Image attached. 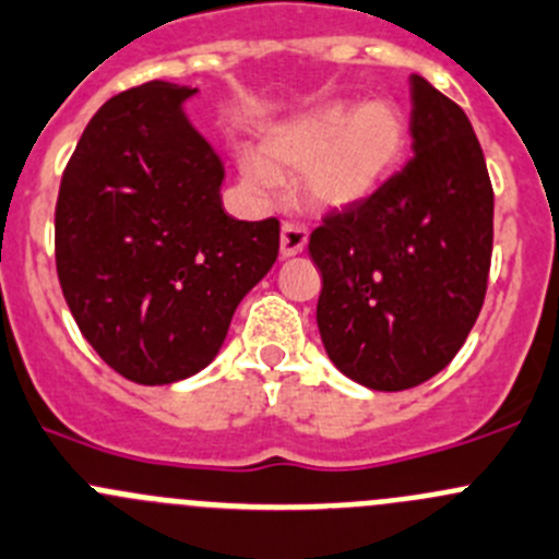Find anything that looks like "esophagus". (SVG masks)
Returning <instances> with one entry per match:
<instances>
[{
  "label": "esophagus",
  "mask_w": 559,
  "mask_h": 559,
  "mask_svg": "<svg viewBox=\"0 0 559 559\" xmlns=\"http://www.w3.org/2000/svg\"><path fill=\"white\" fill-rule=\"evenodd\" d=\"M306 242H308L306 226L295 224V221H286V224L281 226V257L284 259L302 253Z\"/></svg>",
  "instance_id": "obj_1"
}]
</instances>
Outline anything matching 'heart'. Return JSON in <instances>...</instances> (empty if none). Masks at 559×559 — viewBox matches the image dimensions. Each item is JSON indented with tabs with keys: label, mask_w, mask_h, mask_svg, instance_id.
I'll list each match as a JSON object with an SVG mask.
<instances>
[{
	"label": "heart",
	"mask_w": 559,
	"mask_h": 559,
	"mask_svg": "<svg viewBox=\"0 0 559 559\" xmlns=\"http://www.w3.org/2000/svg\"><path fill=\"white\" fill-rule=\"evenodd\" d=\"M409 128L393 100H330L273 124L259 139L257 160H242L248 186L302 175L308 199L324 210H349L377 197L399 171Z\"/></svg>",
	"instance_id": "heart-1"
}]
</instances>
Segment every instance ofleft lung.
Returning <instances> with one entry per match:
<instances>
[{
	"label": "left lung",
	"instance_id": "left-lung-1",
	"mask_svg": "<svg viewBox=\"0 0 559 559\" xmlns=\"http://www.w3.org/2000/svg\"><path fill=\"white\" fill-rule=\"evenodd\" d=\"M412 160L308 240L322 273L319 335L341 373L406 390L440 373L486 297L495 193L467 114L409 75Z\"/></svg>",
	"mask_w": 559,
	"mask_h": 559
}]
</instances>
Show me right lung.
<instances>
[{
    "label": "right lung",
    "mask_w": 559,
    "mask_h": 559,
    "mask_svg": "<svg viewBox=\"0 0 559 559\" xmlns=\"http://www.w3.org/2000/svg\"><path fill=\"white\" fill-rule=\"evenodd\" d=\"M197 92L150 81L114 95L59 186L64 302L92 349L139 384L210 366L240 300L278 257V221L224 210V164L186 114Z\"/></svg>",
    "instance_id": "1"
}]
</instances>
